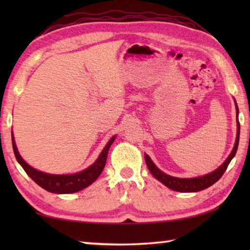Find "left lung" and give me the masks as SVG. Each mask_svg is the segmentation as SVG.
<instances>
[{"label":"left lung","instance_id":"1","mask_svg":"<svg viewBox=\"0 0 250 250\" xmlns=\"http://www.w3.org/2000/svg\"><path fill=\"white\" fill-rule=\"evenodd\" d=\"M235 105H236V115H237V135H236V141L235 146L232 147L230 154L228 155V158L224 161V163L221 167H218L216 170L213 172L208 173V174L197 176V177H191V179H181V177H175L167 174L160 170V168L155 166L153 161L150 159V156L147 154H145L146 163V167L151 172V174L153 175L156 180L160 181L161 183L164 184L167 188L173 189V191L176 192H182V193H192V192H200L202 189H205L209 186L213 185L214 183L221 179L224 172L226 171L228 164L230 163V161L234 158L237 151V147H238V142H239V132H240V125L238 121V105L236 104L235 100Z\"/></svg>","mask_w":250,"mask_h":250}]
</instances>
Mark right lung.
<instances>
[{"instance_id": "obj_1", "label": "right lung", "mask_w": 250, "mask_h": 250, "mask_svg": "<svg viewBox=\"0 0 250 250\" xmlns=\"http://www.w3.org/2000/svg\"><path fill=\"white\" fill-rule=\"evenodd\" d=\"M116 135L110 139L107 145L101 151L100 155L98 156L94 163L91 164L89 167L84 168L83 171H80L78 173H74V174H49V173H45L36 170L33 167L28 166L25 162L22 156L19 153L18 147H16V143L14 140V135L12 132V145H13V150L15 158L18 162L21 164V167L24 168V171L27 173V175L39 184L41 188H43L46 191L50 193L56 194H70L82 191V189L86 188L90 184L98 179L99 175L103 172L104 167L105 166V161H107L108 151L109 147L115 141Z\"/></svg>"}]
</instances>
